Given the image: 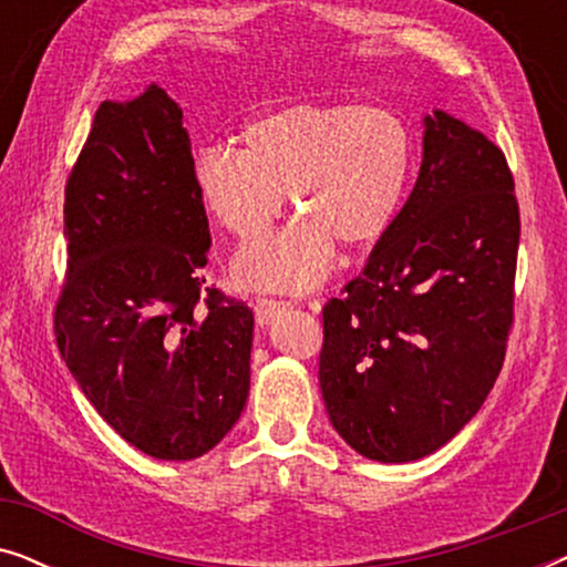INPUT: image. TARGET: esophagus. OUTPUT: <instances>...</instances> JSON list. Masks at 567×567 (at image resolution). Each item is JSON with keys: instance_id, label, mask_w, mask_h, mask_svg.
<instances>
[{"instance_id": "1", "label": "esophagus", "mask_w": 567, "mask_h": 567, "mask_svg": "<svg viewBox=\"0 0 567 567\" xmlns=\"http://www.w3.org/2000/svg\"><path fill=\"white\" fill-rule=\"evenodd\" d=\"M289 301H278V299H258L255 301V320H258L260 328H266L274 320L276 315H281L289 309Z\"/></svg>"}]
</instances>
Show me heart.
<instances>
[{"label": "heart", "instance_id": "b5f03b06", "mask_svg": "<svg viewBox=\"0 0 567 567\" xmlns=\"http://www.w3.org/2000/svg\"><path fill=\"white\" fill-rule=\"evenodd\" d=\"M245 150L206 146L196 188L206 212L255 243L289 196L299 221L239 255L245 286L301 293L330 274L336 245L363 250L386 235L413 173V134L398 113L359 103H297L243 128Z\"/></svg>", "mask_w": 567, "mask_h": 567}]
</instances>
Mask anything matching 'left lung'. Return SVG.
<instances>
[{
    "label": "left lung",
    "mask_w": 567,
    "mask_h": 567,
    "mask_svg": "<svg viewBox=\"0 0 567 567\" xmlns=\"http://www.w3.org/2000/svg\"><path fill=\"white\" fill-rule=\"evenodd\" d=\"M398 219L322 309L332 429L374 462L423 460L483 408L506 355L522 221L506 157L444 111Z\"/></svg>",
    "instance_id": "left-lung-1"
}]
</instances>
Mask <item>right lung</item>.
Segmentation results:
<instances>
[{
  "label": "right lung",
  "mask_w": 567,
  "mask_h": 567,
  "mask_svg": "<svg viewBox=\"0 0 567 567\" xmlns=\"http://www.w3.org/2000/svg\"><path fill=\"white\" fill-rule=\"evenodd\" d=\"M64 237L53 324L84 398L154 460L212 452L245 410L255 320L200 276L212 235L190 136L157 84L97 107L66 181Z\"/></svg>",
  "instance_id": "add662e5"
}]
</instances>
